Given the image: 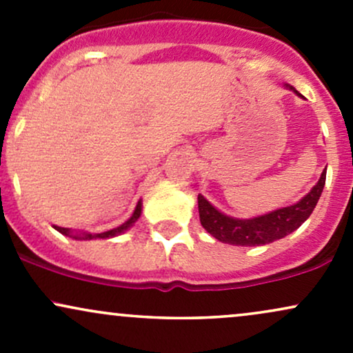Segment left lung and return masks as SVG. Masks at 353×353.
<instances>
[{"instance_id": "8db88e82", "label": "left lung", "mask_w": 353, "mask_h": 353, "mask_svg": "<svg viewBox=\"0 0 353 353\" xmlns=\"http://www.w3.org/2000/svg\"><path fill=\"white\" fill-rule=\"evenodd\" d=\"M287 88L292 89L297 96H301L292 86L287 84ZM325 176L327 171L320 174L317 184L310 189L309 194H305L295 204L249 219L225 216L224 212L214 208L204 196L199 194L197 204H199L202 228L208 230L210 236L216 237L217 241L230 245L252 247L265 245L274 241H279V239L289 236L294 230H297L310 217L312 210L315 209L320 199L323 185H325Z\"/></svg>"}]
</instances>
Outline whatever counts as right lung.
I'll return each instance as SVG.
<instances>
[{
	"instance_id": "obj_1",
	"label": "right lung",
	"mask_w": 353,
	"mask_h": 353,
	"mask_svg": "<svg viewBox=\"0 0 353 353\" xmlns=\"http://www.w3.org/2000/svg\"><path fill=\"white\" fill-rule=\"evenodd\" d=\"M141 212H143V201L137 202L134 212H132V216L129 217L128 221L124 222V224H121L119 228H114V229H111V230H106V232H99V234L84 232V230H72V229H68V228H59V225H52V228L58 230V232L63 234V236L76 239V241H92V239H111V237L121 236V234H124L125 230L131 229L132 225L136 224L137 219L141 217Z\"/></svg>"
}]
</instances>
